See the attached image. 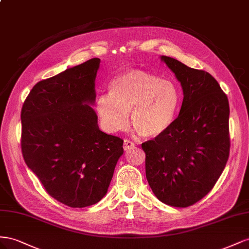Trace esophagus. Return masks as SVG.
Listing matches in <instances>:
<instances>
[{
    "instance_id": "obj_1",
    "label": "esophagus",
    "mask_w": 249,
    "mask_h": 249,
    "mask_svg": "<svg viewBox=\"0 0 249 249\" xmlns=\"http://www.w3.org/2000/svg\"><path fill=\"white\" fill-rule=\"evenodd\" d=\"M134 147V143L129 140H124V150L127 151V150H130L131 148Z\"/></svg>"
}]
</instances>
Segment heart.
<instances>
[{
  "mask_svg": "<svg viewBox=\"0 0 249 249\" xmlns=\"http://www.w3.org/2000/svg\"><path fill=\"white\" fill-rule=\"evenodd\" d=\"M179 100V90L171 80L132 70L110 82L109 93L97 98L96 109L109 132L125 129L130 112L134 131L143 138H155L173 124Z\"/></svg>",
  "mask_w": 249,
  "mask_h": 249,
  "instance_id": "1",
  "label": "heart"
}]
</instances>
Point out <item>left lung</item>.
<instances>
[{
    "instance_id": "left-lung-1",
    "label": "left lung",
    "mask_w": 249,
    "mask_h": 249,
    "mask_svg": "<svg viewBox=\"0 0 249 249\" xmlns=\"http://www.w3.org/2000/svg\"><path fill=\"white\" fill-rule=\"evenodd\" d=\"M181 84L183 100L170 128L142 144L146 177L159 200L193 205L214 188L230 156L229 99L203 70L161 56Z\"/></svg>"
}]
</instances>
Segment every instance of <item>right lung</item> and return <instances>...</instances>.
I'll return each instance as SVG.
<instances>
[{
  "mask_svg": "<svg viewBox=\"0 0 249 249\" xmlns=\"http://www.w3.org/2000/svg\"><path fill=\"white\" fill-rule=\"evenodd\" d=\"M91 58L34 85L20 111V147L47 193L71 208H85L107 193L123 140L99 129Z\"/></svg>",
  "mask_w": 249,
  "mask_h": 249,
  "instance_id": "obj_1",
  "label": "right lung"
}]
</instances>
